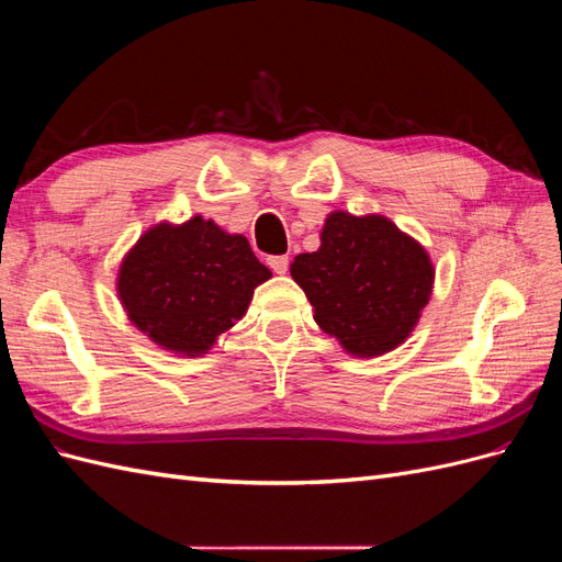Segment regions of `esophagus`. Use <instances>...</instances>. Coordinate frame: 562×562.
I'll return each instance as SVG.
<instances>
[{"label":"esophagus","instance_id":"esophagus-1","mask_svg":"<svg viewBox=\"0 0 562 562\" xmlns=\"http://www.w3.org/2000/svg\"><path fill=\"white\" fill-rule=\"evenodd\" d=\"M288 262H291V260H288V255H271V258L267 260V265H269L271 269H274L277 274H285V271H288Z\"/></svg>","mask_w":562,"mask_h":562}]
</instances>
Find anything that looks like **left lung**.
Masks as SVG:
<instances>
[{
	"mask_svg": "<svg viewBox=\"0 0 562 562\" xmlns=\"http://www.w3.org/2000/svg\"><path fill=\"white\" fill-rule=\"evenodd\" d=\"M434 274L429 252L389 217L347 211H333L321 248L291 265L318 328L356 359L405 342L431 297Z\"/></svg>",
	"mask_w": 562,
	"mask_h": 562,
	"instance_id": "obj_1",
	"label": "left lung"
}]
</instances>
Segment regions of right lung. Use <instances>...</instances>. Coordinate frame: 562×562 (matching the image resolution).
I'll list each match as a JSON object with an SVG mask.
<instances>
[{"label":"right lung","instance_id":"right-lung-1","mask_svg":"<svg viewBox=\"0 0 562 562\" xmlns=\"http://www.w3.org/2000/svg\"><path fill=\"white\" fill-rule=\"evenodd\" d=\"M271 279L241 234L194 215L149 227L122 260L116 293L133 326L166 351L206 353Z\"/></svg>","mask_w":562,"mask_h":562}]
</instances>
